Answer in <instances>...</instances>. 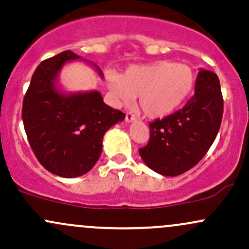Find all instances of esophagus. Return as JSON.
I'll list each match as a JSON object with an SVG mask.
<instances>
[{
	"mask_svg": "<svg viewBox=\"0 0 249 249\" xmlns=\"http://www.w3.org/2000/svg\"><path fill=\"white\" fill-rule=\"evenodd\" d=\"M125 121H127L128 124H130V122H134V121H136V116L133 113H130V111H128V113L125 114Z\"/></svg>",
	"mask_w": 249,
	"mask_h": 249,
	"instance_id": "34e87169",
	"label": "esophagus"
}]
</instances>
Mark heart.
I'll list each match as a JSON object with an SVG mask.
<instances>
[{"instance_id": "b5f03b06", "label": "heart", "mask_w": 249, "mask_h": 249, "mask_svg": "<svg viewBox=\"0 0 249 249\" xmlns=\"http://www.w3.org/2000/svg\"><path fill=\"white\" fill-rule=\"evenodd\" d=\"M106 83L119 104H130L139 96V106L149 119H162L177 111L196 85V73L188 64L160 60L130 65L120 74L108 72Z\"/></svg>"}]
</instances>
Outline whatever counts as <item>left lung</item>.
Here are the masks:
<instances>
[{
    "label": "left lung",
    "mask_w": 249,
    "mask_h": 249,
    "mask_svg": "<svg viewBox=\"0 0 249 249\" xmlns=\"http://www.w3.org/2000/svg\"><path fill=\"white\" fill-rule=\"evenodd\" d=\"M223 114L218 77L199 69L195 93L183 109L149 124L151 136L139 149L154 172L176 177L199 162L216 139Z\"/></svg>",
    "instance_id": "8db88e82"
}]
</instances>
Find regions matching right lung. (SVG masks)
I'll use <instances>...</instances> for the list:
<instances>
[{"label": "right lung", "instance_id": "right-lung-1", "mask_svg": "<svg viewBox=\"0 0 249 249\" xmlns=\"http://www.w3.org/2000/svg\"><path fill=\"white\" fill-rule=\"evenodd\" d=\"M76 60L83 58L64 51L42 61L34 71L22 107L23 125L34 154L47 171L63 178L89 172L102 154L106 132L125 117L107 106L97 90L64 89L60 72ZM83 61L103 77L97 65Z\"/></svg>", "mask_w": 249, "mask_h": 249}]
</instances>
